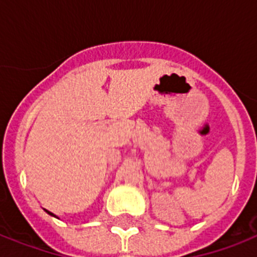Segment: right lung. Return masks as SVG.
Returning a JSON list of instances; mask_svg holds the SVG:
<instances>
[{
    "instance_id": "right-lung-1",
    "label": "right lung",
    "mask_w": 257,
    "mask_h": 257,
    "mask_svg": "<svg viewBox=\"0 0 257 257\" xmlns=\"http://www.w3.org/2000/svg\"><path fill=\"white\" fill-rule=\"evenodd\" d=\"M46 212H48V213H49L50 216H56V215H53V213H52V212H49V211H46Z\"/></svg>"
}]
</instances>
